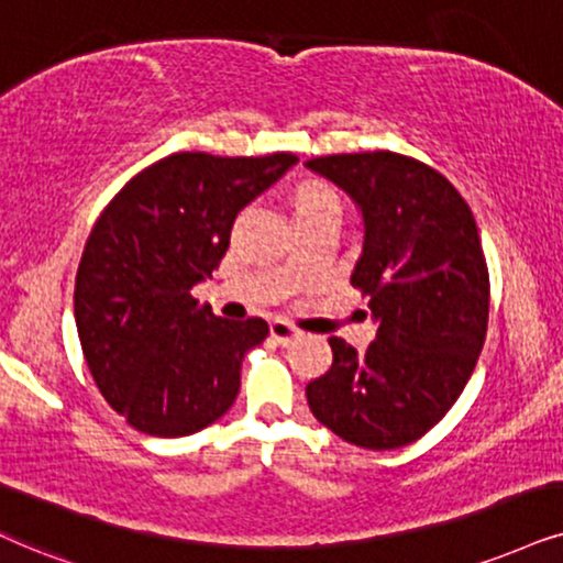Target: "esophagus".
I'll return each instance as SVG.
<instances>
[{
	"label": "esophagus",
	"mask_w": 563,
	"mask_h": 563,
	"mask_svg": "<svg viewBox=\"0 0 563 563\" xmlns=\"http://www.w3.org/2000/svg\"><path fill=\"white\" fill-rule=\"evenodd\" d=\"M269 334H273L275 343H280V345H290V343H296V340H301V332H298L294 324L283 322V319H275V322L269 324Z\"/></svg>",
	"instance_id": "esophagus-1"
}]
</instances>
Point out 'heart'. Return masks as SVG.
<instances>
[{"mask_svg":"<svg viewBox=\"0 0 563 563\" xmlns=\"http://www.w3.org/2000/svg\"><path fill=\"white\" fill-rule=\"evenodd\" d=\"M324 205H334V208H340V197L334 195L330 187H306L301 195H298L296 210L324 208Z\"/></svg>","mask_w":563,"mask_h":563,"instance_id":"b5f03b06","label":"heart"}]
</instances>
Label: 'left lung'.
<instances>
[{
    "mask_svg": "<svg viewBox=\"0 0 563 563\" xmlns=\"http://www.w3.org/2000/svg\"><path fill=\"white\" fill-rule=\"evenodd\" d=\"M358 202L374 343L330 338L332 366L306 384L314 418L347 444L397 450L431 431L471 379L488 327V267L471 205L437 168L374 151L306 161Z\"/></svg>",
    "mask_w": 563,
    "mask_h": 563,
    "instance_id": "left-lung-1",
    "label": "left lung"
}]
</instances>
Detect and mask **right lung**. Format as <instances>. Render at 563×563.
I'll use <instances>...</instances> for the list:
<instances>
[{
    "instance_id": "1",
    "label": "right lung",
    "mask_w": 563,
    "mask_h": 563,
    "mask_svg": "<svg viewBox=\"0 0 563 563\" xmlns=\"http://www.w3.org/2000/svg\"><path fill=\"white\" fill-rule=\"evenodd\" d=\"M296 163L294 153H174L98 216L75 277V322L92 379L132 429L189 437L236 400L241 361L269 327L220 319L191 288L220 265L239 210Z\"/></svg>"
}]
</instances>
